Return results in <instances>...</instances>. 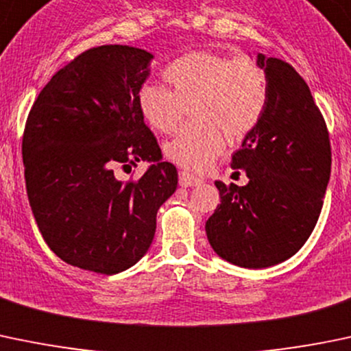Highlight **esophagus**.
Wrapping results in <instances>:
<instances>
[{
	"label": "esophagus",
	"mask_w": 351,
	"mask_h": 351,
	"mask_svg": "<svg viewBox=\"0 0 351 351\" xmlns=\"http://www.w3.org/2000/svg\"><path fill=\"white\" fill-rule=\"evenodd\" d=\"M201 182H202V179H199V177H196L194 174H191V172H187V171H180L179 172V184L182 187L199 186Z\"/></svg>",
	"instance_id": "esophagus-1"
}]
</instances>
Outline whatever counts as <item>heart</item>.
Masks as SVG:
<instances>
[{
  "label": "heart",
  "instance_id": "1",
  "mask_svg": "<svg viewBox=\"0 0 351 351\" xmlns=\"http://www.w3.org/2000/svg\"><path fill=\"white\" fill-rule=\"evenodd\" d=\"M172 89L142 86L138 106L157 132L172 135L193 108L194 121L165 145V155L189 171H204L228 147L256 128L269 101L267 74L250 57L191 52L164 71Z\"/></svg>",
  "mask_w": 351,
  "mask_h": 351
}]
</instances>
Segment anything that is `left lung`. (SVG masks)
<instances>
[{
	"label": "left lung",
	"mask_w": 351,
	"mask_h": 351,
	"mask_svg": "<svg viewBox=\"0 0 351 351\" xmlns=\"http://www.w3.org/2000/svg\"><path fill=\"white\" fill-rule=\"evenodd\" d=\"M256 62L267 74L269 101L231 158L248 184L216 180L221 204L206 221L213 250L245 269L277 265L299 252L319 218L331 174L326 123L304 79L276 57L258 53Z\"/></svg>",
	"instance_id": "left-lung-1"
}]
</instances>
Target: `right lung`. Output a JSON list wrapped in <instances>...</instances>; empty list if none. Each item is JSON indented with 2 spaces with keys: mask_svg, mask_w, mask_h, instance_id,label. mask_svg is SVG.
I'll list each match as a JSON object with an SVG mask.
<instances>
[{
  "mask_svg": "<svg viewBox=\"0 0 351 351\" xmlns=\"http://www.w3.org/2000/svg\"><path fill=\"white\" fill-rule=\"evenodd\" d=\"M152 59L128 45L86 50L53 74L27 118L32 213L50 250L79 269L113 276L135 265L177 187L138 106ZM142 160L152 162L142 178L117 177Z\"/></svg>",
  "mask_w": 351,
  "mask_h": 351,
  "instance_id": "1",
  "label": "right lung"
}]
</instances>
